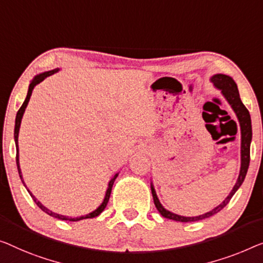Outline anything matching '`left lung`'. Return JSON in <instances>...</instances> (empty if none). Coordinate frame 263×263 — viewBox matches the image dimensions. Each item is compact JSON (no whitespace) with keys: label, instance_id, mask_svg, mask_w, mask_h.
<instances>
[{"label":"left lung","instance_id":"8db88e82","mask_svg":"<svg viewBox=\"0 0 263 263\" xmlns=\"http://www.w3.org/2000/svg\"><path fill=\"white\" fill-rule=\"evenodd\" d=\"M210 81L213 82L214 86L218 89H221V93L223 94V97L226 98V100L228 101V104L232 106L233 111L236 115L238 123H240V128H241V169H240V174H238V178L235 185L233 187V190L230 191V194L227 196V198L223 201L221 204H218L216 208H214L213 210L208 211V213L203 214V215H198V216H194V217H186V216H181V215L174 214L171 211L166 210L165 208L162 205V203L159 202L158 197H157L156 190L154 187V184L151 183V193H152V197H154V202L155 205L157 208V210L159 211L160 215L163 217L169 218V219H174V221L177 222H195V221H201V219L208 218L213 215L217 214L218 211H221L223 208H224L227 204H228L230 199L234 196V194L236 193L238 187L242 185L243 183L247 171H248V166H249V162H250V143H252V120H250V115L249 111L246 108L243 103L241 101L240 98V93H238L237 89V85L236 82L234 81L232 77L226 76V74H215L210 78Z\"/></svg>","mask_w":263,"mask_h":263}]
</instances>
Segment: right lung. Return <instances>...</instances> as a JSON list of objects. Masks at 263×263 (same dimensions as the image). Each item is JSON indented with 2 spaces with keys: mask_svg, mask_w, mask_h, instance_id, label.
Wrapping results in <instances>:
<instances>
[{
  "mask_svg": "<svg viewBox=\"0 0 263 263\" xmlns=\"http://www.w3.org/2000/svg\"><path fill=\"white\" fill-rule=\"evenodd\" d=\"M58 70H59V68H55V69H53V70H48V72L40 73V74H37V76H35V77H34V79L31 80V81H30V84H29V87H28V93H27V97H26V99H25V101H23L22 106L20 107V109H18V111H17L16 119H15L14 139H15V145H16V165H17V170H18L20 178H21V181H22V183H23V185L26 186V189H27V185H26V184H25V181H23V178H22V175H21L22 172H21V167H20V160H18V145H17V144H18V132H20V126H21V120H22L23 113H25V111H26V107H27V105H28V103H29V99H30L31 92H33V89H34L35 86H36L37 84H40L41 81H44L47 77H49V76H52V74L57 73ZM118 175H119V172H118V174H116L115 176H113V177L111 178V181L108 182V187H107V190H106V194H105V198H104L103 203H101V204H100L99 206H98L96 210L92 211V213H89V214H87V215H85V216H79V217H69V216H64V215H60V214L53 213L52 210L47 209V208H46L45 205H42V204H41V202H39V201H37V198L35 197V196H34L33 194H31L28 189H27V190H28V193L30 194L31 198L34 199V202L36 203V205H37L39 208H40V209H41L42 211H45L46 214H48L49 216H52V217H55V218H58V219H62V221H70V222H77V221H80V219L97 217V216H99V215H100L101 213H103L104 209H105V208H106L107 203H108L109 195H111V191H112L113 183H115L116 178L118 177Z\"/></svg>",
  "mask_w": 263,
  "mask_h": 263,
  "instance_id": "add662e5",
  "label": "right lung"
}]
</instances>
